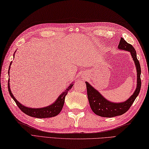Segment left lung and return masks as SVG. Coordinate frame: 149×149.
I'll return each instance as SVG.
<instances>
[{
  "label": "left lung",
  "instance_id": "obj_1",
  "mask_svg": "<svg viewBox=\"0 0 149 149\" xmlns=\"http://www.w3.org/2000/svg\"><path fill=\"white\" fill-rule=\"evenodd\" d=\"M118 49L128 51L131 54L136 70V87L135 92L126 100L121 102H113L106 99L90 83L85 81L90 107L94 113L101 117L112 118L125 114L139 95L141 88V68L139 61L137 59L135 49L123 38H121Z\"/></svg>",
  "mask_w": 149,
  "mask_h": 149
}]
</instances>
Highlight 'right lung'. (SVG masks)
<instances>
[{
  "label": "right lung",
  "mask_w": 149,
  "mask_h": 149,
  "mask_svg": "<svg viewBox=\"0 0 149 149\" xmlns=\"http://www.w3.org/2000/svg\"><path fill=\"white\" fill-rule=\"evenodd\" d=\"M13 57H14V53ZM13 61L10 63V66L9 68V71H8L9 77V71L10 69V65H11ZM9 81H10L9 78L8 90H9V94L10 97H11L13 98V99L14 100V102H15L16 104H17L18 107H19L20 109L22 111V112H23L24 113H25L26 114L30 116L31 117L37 118H52L59 114L63 107L65 97H66V95H67L68 92L72 88V86L74 85V83L72 82L71 84L69 85L68 88L65 90L64 92H63V93H61L59 97H57V99H56L55 102H53L52 104L49 105V106L44 107H41V108H31V107L24 106V105L21 104L19 101H17L16 98L14 97L13 93L11 92V90H10V88Z\"/></svg>",
  "instance_id": "obj_1"
}]
</instances>
